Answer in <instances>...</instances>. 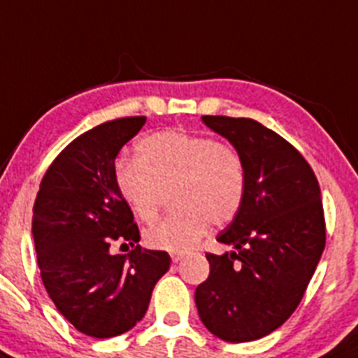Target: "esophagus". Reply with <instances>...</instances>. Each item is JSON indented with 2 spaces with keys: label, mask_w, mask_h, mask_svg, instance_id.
I'll return each mask as SVG.
<instances>
[{
  "label": "esophagus",
  "mask_w": 358,
  "mask_h": 358,
  "mask_svg": "<svg viewBox=\"0 0 358 358\" xmlns=\"http://www.w3.org/2000/svg\"><path fill=\"white\" fill-rule=\"evenodd\" d=\"M183 256H185V255H183V252H171V259H173V263H178L180 259L183 258Z\"/></svg>",
  "instance_id": "1"
}]
</instances>
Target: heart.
<instances>
[{
    "label": "heart",
    "instance_id": "b5f03b06",
    "mask_svg": "<svg viewBox=\"0 0 358 358\" xmlns=\"http://www.w3.org/2000/svg\"><path fill=\"white\" fill-rule=\"evenodd\" d=\"M116 187L132 213L153 222L169 192L175 212L145 231L150 249L185 252L208 226H226L245 199V162L235 146L205 136L162 130L134 148V162L116 166Z\"/></svg>",
    "mask_w": 358,
    "mask_h": 358
}]
</instances>
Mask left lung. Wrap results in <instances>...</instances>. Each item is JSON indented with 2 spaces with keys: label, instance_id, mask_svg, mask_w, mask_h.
<instances>
[{
  "label": "left lung",
  "instance_id": "obj_1",
  "mask_svg": "<svg viewBox=\"0 0 358 358\" xmlns=\"http://www.w3.org/2000/svg\"><path fill=\"white\" fill-rule=\"evenodd\" d=\"M203 123L240 152L245 199L206 255L210 275L196 288L203 325L228 343H247L279 329L302 300L325 249L318 180L299 150L250 118L203 116Z\"/></svg>",
  "mask_w": 358,
  "mask_h": 358
}]
</instances>
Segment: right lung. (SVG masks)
<instances>
[{"label":"right lung","mask_w":358,"mask_h":358,"mask_svg":"<svg viewBox=\"0 0 358 358\" xmlns=\"http://www.w3.org/2000/svg\"><path fill=\"white\" fill-rule=\"evenodd\" d=\"M145 122V116L118 118L73 139L45 171L33 206L43 286L56 309L96 339L141 322L157 280L171 265L168 252L139 245L134 213L116 187V155ZM116 239L134 249L113 255L108 247Z\"/></svg>","instance_id":"1"}]
</instances>
